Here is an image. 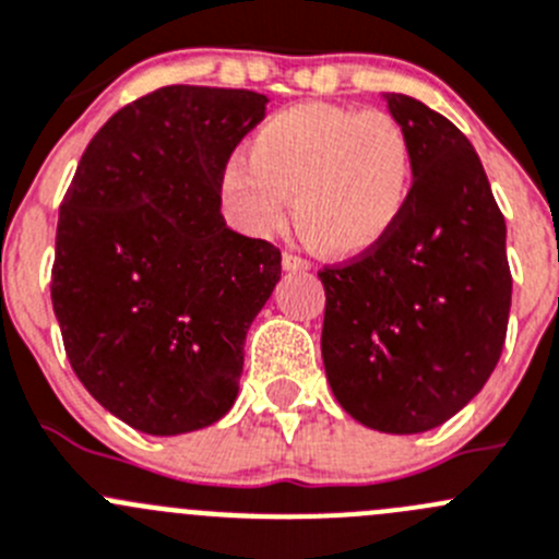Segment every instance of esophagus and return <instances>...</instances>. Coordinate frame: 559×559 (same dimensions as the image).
Returning a JSON list of instances; mask_svg holds the SVG:
<instances>
[{
    "label": "esophagus",
    "instance_id": "34e87169",
    "mask_svg": "<svg viewBox=\"0 0 559 559\" xmlns=\"http://www.w3.org/2000/svg\"><path fill=\"white\" fill-rule=\"evenodd\" d=\"M284 270H289V273H295V270H311V262L302 257H297V253H284Z\"/></svg>",
    "mask_w": 559,
    "mask_h": 559
}]
</instances>
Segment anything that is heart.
Here are the masks:
<instances>
[{"instance_id": "obj_1", "label": "heart", "mask_w": 559, "mask_h": 559, "mask_svg": "<svg viewBox=\"0 0 559 559\" xmlns=\"http://www.w3.org/2000/svg\"><path fill=\"white\" fill-rule=\"evenodd\" d=\"M417 164L399 119L382 111L300 103L264 119L248 158L231 155L218 193L226 221L248 237L297 226L335 259L377 253L415 197Z\"/></svg>"}]
</instances>
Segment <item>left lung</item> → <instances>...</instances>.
Segmentation results:
<instances>
[{"instance_id": "1", "label": "left lung", "mask_w": 559, "mask_h": 559, "mask_svg": "<svg viewBox=\"0 0 559 559\" xmlns=\"http://www.w3.org/2000/svg\"><path fill=\"white\" fill-rule=\"evenodd\" d=\"M417 164L409 213L377 253L324 264L322 360L338 404L388 435L445 424L486 384L511 313L506 218L467 135L388 92Z\"/></svg>"}]
</instances>
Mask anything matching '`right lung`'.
I'll use <instances>...</instances> for the list:
<instances>
[{
	"instance_id": "add662e5",
	"label": "right lung",
	"mask_w": 559,
	"mask_h": 559,
	"mask_svg": "<svg viewBox=\"0 0 559 559\" xmlns=\"http://www.w3.org/2000/svg\"><path fill=\"white\" fill-rule=\"evenodd\" d=\"M267 97L171 84L119 108L59 204L51 302L75 377L147 435L231 409L281 251L221 215V169Z\"/></svg>"
}]
</instances>
